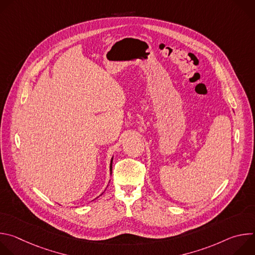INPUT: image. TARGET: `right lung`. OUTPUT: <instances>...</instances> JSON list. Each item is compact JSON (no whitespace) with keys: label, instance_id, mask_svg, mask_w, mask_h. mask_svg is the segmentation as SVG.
<instances>
[{"label":"right lung","instance_id":"1","mask_svg":"<svg viewBox=\"0 0 255 255\" xmlns=\"http://www.w3.org/2000/svg\"><path fill=\"white\" fill-rule=\"evenodd\" d=\"M112 163H113V157L111 158V161H110V174H112ZM108 187V186H107ZM103 195V193L100 195V196H102ZM99 198V197H98Z\"/></svg>","mask_w":255,"mask_h":255}]
</instances>
